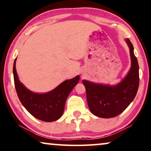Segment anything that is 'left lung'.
Returning a JSON list of instances; mask_svg holds the SVG:
<instances>
[{
  "instance_id": "1",
  "label": "left lung",
  "mask_w": 151,
  "mask_h": 151,
  "mask_svg": "<svg viewBox=\"0 0 151 151\" xmlns=\"http://www.w3.org/2000/svg\"><path fill=\"white\" fill-rule=\"evenodd\" d=\"M131 56V68L119 84H96L82 80L86 91V99L89 110L97 117L110 119L119 115L136 95L139 86V65L134 52V46L129 39H125Z\"/></svg>"
}]
</instances>
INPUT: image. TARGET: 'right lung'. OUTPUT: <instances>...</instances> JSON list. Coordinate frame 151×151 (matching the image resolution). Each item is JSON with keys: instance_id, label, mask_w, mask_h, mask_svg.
I'll return each mask as SVG.
<instances>
[{"instance_id": "add662e5", "label": "right lung", "mask_w": 151, "mask_h": 151, "mask_svg": "<svg viewBox=\"0 0 151 151\" xmlns=\"http://www.w3.org/2000/svg\"><path fill=\"white\" fill-rule=\"evenodd\" d=\"M16 59L14 60L13 73L15 87L22 104L36 119L45 122L57 121L62 116L67 98L79 82L80 76L64 81L47 93H37L28 89L19 80L16 68Z\"/></svg>"}]
</instances>
